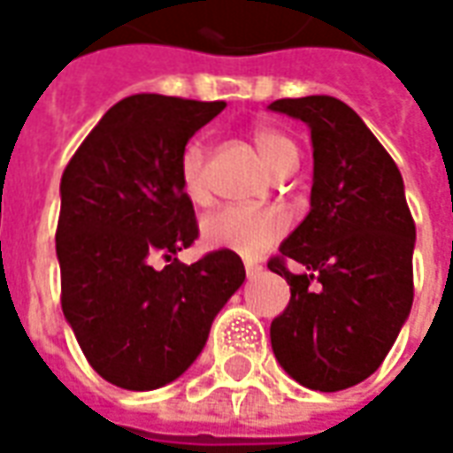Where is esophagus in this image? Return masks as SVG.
Returning <instances> with one entry per match:
<instances>
[{"mask_svg":"<svg viewBox=\"0 0 453 453\" xmlns=\"http://www.w3.org/2000/svg\"><path fill=\"white\" fill-rule=\"evenodd\" d=\"M245 272H248V280H252V277H257L259 272H262V265H257V262H245Z\"/></svg>","mask_w":453,"mask_h":453,"instance_id":"obj_1","label":"esophagus"}]
</instances>
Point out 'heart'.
Returning <instances> with one entry per match:
<instances>
[{
    "instance_id": "1",
    "label": "heart",
    "mask_w": 453,
    "mask_h": 453,
    "mask_svg": "<svg viewBox=\"0 0 453 453\" xmlns=\"http://www.w3.org/2000/svg\"><path fill=\"white\" fill-rule=\"evenodd\" d=\"M255 150L272 172L280 173L284 166L296 161L299 151L287 134L272 127H257L252 132ZM205 159L208 151L201 139H191L179 159V181L181 191L191 203H205L208 183H205ZM289 220L280 208H255V205H226L203 220V240L211 248L233 250L242 257H259L287 233Z\"/></svg>"
}]
</instances>
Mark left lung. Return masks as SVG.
<instances>
[{"mask_svg":"<svg viewBox=\"0 0 453 453\" xmlns=\"http://www.w3.org/2000/svg\"><path fill=\"white\" fill-rule=\"evenodd\" d=\"M274 112L311 129V211L267 262L292 299L270 326L280 365L303 388L346 390L390 353L414 299V220L397 164L346 103L284 97ZM307 270L294 275L286 259Z\"/></svg>","mask_w":453,"mask_h":453,"instance_id":"left-lung-1","label":"left lung"}]
</instances>
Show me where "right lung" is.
I'll return each instance as SVG.
<instances>
[{
    "mask_svg": "<svg viewBox=\"0 0 453 453\" xmlns=\"http://www.w3.org/2000/svg\"><path fill=\"white\" fill-rule=\"evenodd\" d=\"M223 107V100L129 95L63 172L56 227L63 314L95 372L117 388L157 390L176 380L245 281L233 250H213L194 265L176 257L198 237L179 159ZM154 258L167 262L164 271Z\"/></svg>",
    "mask_w": 453,
    "mask_h": 453,
    "instance_id": "1",
    "label": "right lung"
}]
</instances>
